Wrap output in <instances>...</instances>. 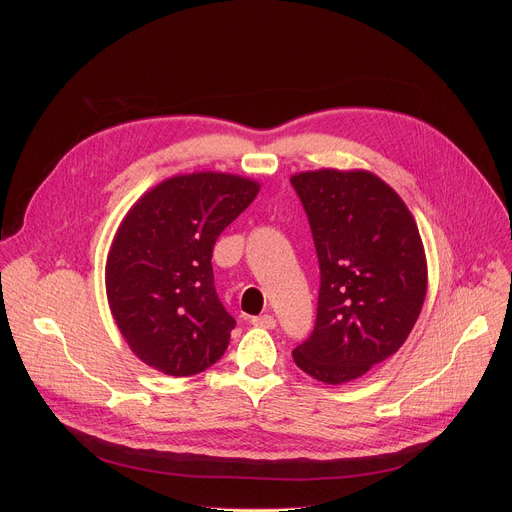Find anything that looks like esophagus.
Listing matches in <instances>:
<instances>
[{
  "instance_id": "1",
  "label": "esophagus",
  "mask_w": 512,
  "mask_h": 512,
  "mask_svg": "<svg viewBox=\"0 0 512 512\" xmlns=\"http://www.w3.org/2000/svg\"><path fill=\"white\" fill-rule=\"evenodd\" d=\"M251 324H253L255 328L274 330V328H276V319H274V315L265 313V315H257V317H253V319H251Z\"/></svg>"
}]
</instances>
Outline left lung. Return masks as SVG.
<instances>
[{
  "label": "left lung",
  "mask_w": 512,
  "mask_h": 512,
  "mask_svg": "<svg viewBox=\"0 0 512 512\" xmlns=\"http://www.w3.org/2000/svg\"><path fill=\"white\" fill-rule=\"evenodd\" d=\"M290 184L309 218L321 276L315 328L292 359L338 386L409 338L427 292L423 242L405 201L371 172H301Z\"/></svg>",
  "instance_id": "1"
}]
</instances>
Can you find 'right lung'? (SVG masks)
I'll return each mask as SVG.
<instances>
[{"mask_svg": "<svg viewBox=\"0 0 512 512\" xmlns=\"http://www.w3.org/2000/svg\"><path fill=\"white\" fill-rule=\"evenodd\" d=\"M257 193L255 180L195 172L159 182L126 213L105 290L130 351L149 367L186 378L226 353L236 321L215 292L211 253Z\"/></svg>", "mask_w": 512, "mask_h": 512, "instance_id": "obj_1", "label": "right lung"}]
</instances>
